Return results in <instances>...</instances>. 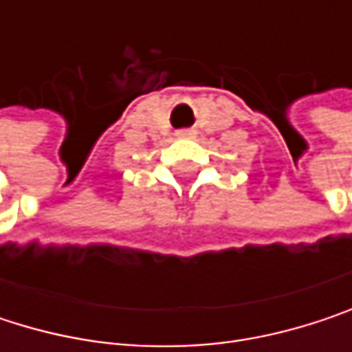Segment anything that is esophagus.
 I'll list each match as a JSON object with an SVG mask.
<instances>
[{
	"label": "esophagus",
	"instance_id": "esophagus-1",
	"mask_svg": "<svg viewBox=\"0 0 352 352\" xmlns=\"http://www.w3.org/2000/svg\"><path fill=\"white\" fill-rule=\"evenodd\" d=\"M187 134H189L187 130H183V132H179V136H187Z\"/></svg>",
	"mask_w": 352,
	"mask_h": 352
}]
</instances>
